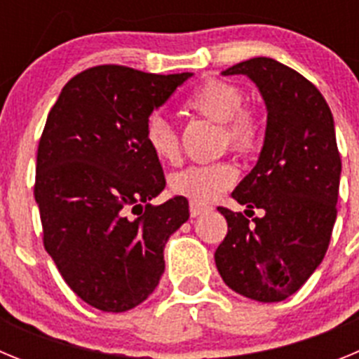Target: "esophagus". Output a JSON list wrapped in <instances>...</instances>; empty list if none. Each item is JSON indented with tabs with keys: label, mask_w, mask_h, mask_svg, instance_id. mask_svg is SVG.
Instances as JSON below:
<instances>
[{
	"label": "esophagus",
	"mask_w": 359,
	"mask_h": 359,
	"mask_svg": "<svg viewBox=\"0 0 359 359\" xmlns=\"http://www.w3.org/2000/svg\"><path fill=\"white\" fill-rule=\"evenodd\" d=\"M208 210H210V207H207V205L190 201V215H192V217H198V215L205 214V212H208Z\"/></svg>",
	"instance_id": "obj_1"
}]
</instances>
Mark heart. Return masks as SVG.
Returning a JSON list of instances; mask_svg holds the SVG:
<instances>
[{
    "label": "heart",
    "mask_w": 359,
    "mask_h": 359,
    "mask_svg": "<svg viewBox=\"0 0 359 359\" xmlns=\"http://www.w3.org/2000/svg\"><path fill=\"white\" fill-rule=\"evenodd\" d=\"M243 91L224 81L205 82L187 100L189 109L223 126L224 140L233 151L252 152L261 140V126L252 113L243 111ZM145 142L160 161H174L180 154L176 129L160 115H152L147 120ZM236 177V169L226 161L190 165L170 176V189L174 194L190 201L207 203L226 190Z\"/></svg>",
    "instance_id": "b5f03b06"
}]
</instances>
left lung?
Listing matches in <instances>:
<instances>
[{
    "mask_svg": "<svg viewBox=\"0 0 359 359\" xmlns=\"http://www.w3.org/2000/svg\"><path fill=\"white\" fill-rule=\"evenodd\" d=\"M223 75L248 77L268 120L255 167L231 192L248 208L244 214L259 208L263 217L250 222L217 208L228 233L215 250V266L236 293L280 302L315 273L331 241L341 174L334 120L315 86L275 59L255 57Z\"/></svg>",
    "mask_w": 359,
    "mask_h": 359,
    "instance_id": "obj_1",
    "label": "left lung"
}]
</instances>
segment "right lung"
Instances as JSON below:
<instances>
[{
    "label": "right lung",
    "instance_id": "obj_1",
    "mask_svg": "<svg viewBox=\"0 0 359 359\" xmlns=\"http://www.w3.org/2000/svg\"><path fill=\"white\" fill-rule=\"evenodd\" d=\"M192 75L95 66L62 88L46 118L34 189L44 248L100 311L123 313L156 290L165 244L189 221L183 196L151 205L165 177L145 126Z\"/></svg>",
    "mask_w": 359,
    "mask_h": 359
}]
</instances>
